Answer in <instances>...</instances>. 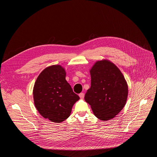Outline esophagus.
Wrapping results in <instances>:
<instances>
[{
    "label": "esophagus",
    "mask_w": 157,
    "mask_h": 157,
    "mask_svg": "<svg viewBox=\"0 0 157 157\" xmlns=\"http://www.w3.org/2000/svg\"><path fill=\"white\" fill-rule=\"evenodd\" d=\"M79 98H80L81 99H83L84 97V94L83 93H81L79 94Z\"/></svg>",
    "instance_id": "obj_1"
}]
</instances>
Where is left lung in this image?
Here are the masks:
<instances>
[{
  "label": "left lung",
  "mask_w": 157,
  "mask_h": 157,
  "mask_svg": "<svg viewBox=\"0 0 157 157\" xmlns=\"http://www.w3.org/2000/svg\"><path fill=\"white\" fill-rule=\"evenodd\" d=\"M90 74L91 85L84 99L99 119H112L125 105L128 96L127 82L117 67L108 60L97 61Z\"/></svg>",
  "instance_id": "1"
}]
</instances>
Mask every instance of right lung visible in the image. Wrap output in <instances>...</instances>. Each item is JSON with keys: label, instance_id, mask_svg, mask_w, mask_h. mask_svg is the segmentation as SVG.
Listing matches in <instances>:
<instances>
[{"label": "right lung", "instance_id": "1", "mask_svg": "<svg viewBox=\"0 0 157 157\" xmlns=\"http://www.w3.org/2000/svg\"><path fill=\"white\" fill-rule=\"evenodd\" d=\"M65 78L63 67L50 66L39 75L33 87L37 110L42 117L56 123L68 119L74 104L79 99Z\"/></svg>", "mask_w": 157, "mask_h": 157}]
</instances>
